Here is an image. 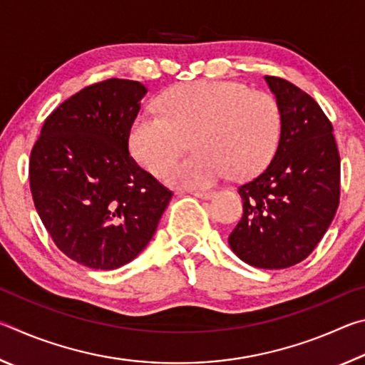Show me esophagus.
I'll list each match as a JSON object with an SVG mask.
<instances>
[{"label": "esophagus", "instance_id": "34e87169", "mask_svg": "<svg viewBox=\"0 0 365 365\" xmlns=\"http://www.w3.org/2000/svg\"><path fill=\"white\" fill-rule=\"evenodd\" d=\"M190 195H193L196 197H201V200H209L214 195L212 190H201V191H190Z\"/></svg>", "mask_w": 365, "mask_h": 365}]
</instances>
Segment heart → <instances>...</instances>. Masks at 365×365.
Here are the masks:
<instances>
[{"instance_id":"heart-1","label":"heart","mask_w":365,"mask_h":365,"mask_svg":"<svg viewBox=\"0 0 365 365\" xmlns=\"http://www.w3.org/2000/svg\"><path fill=\"white\" fill-rule=\"evenodd\" d=\"M282 110L274 96L237 82H196L170 90L159 113L132 122L128 143L138 164L160 175L186 149L196 153L171 166L165 182L205 188L232 174L246 178L261 170L279 146Z\"/></svg>"}]
</instances>
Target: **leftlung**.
Here are the masks:
<instances>
[{"label": "left lung", "mask_w": 365, "mask_h": 365, "mask_svg": "<svg viewBox=\"0 0 365 365\" xmlns=\"http://www.w3.org/2000/svg\"><path fill=\"white\" fill-rule=\"evenodd\" d=\"M282 110L277 151L238 187L243 215L228 245L259 269H287L316 248L339 205V154L333 127L314 98L285 78L265 76Z\"/></svg>", "instance_id": "left-lung-1"}]
</instances>
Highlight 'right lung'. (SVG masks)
<instances>
[{
  "instance_id": "1",
  "label": "right lung",
  "mask_w": 365,
  "mask_h": 365,
  "mask_svg": "<svg viewBox=\"0 0 365 365\" xmlns=\"http://www.w3.org/2000/svg\"><path fill=\"white\" fill-rule=\"evenodd\" d=\"M140 82L85 86L46 117L30 153L35 209L54 245L98 270L130 262L156 232L172 191L128 153Z\"/></svg>"
}]
</instances>
